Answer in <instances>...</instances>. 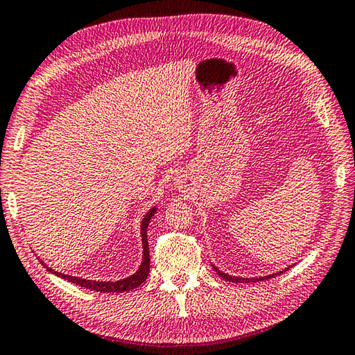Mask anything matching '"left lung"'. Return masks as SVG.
Here are the masks:
<instances>
[{"instance_id":"1","label":"left lung","mask_w":355,"mask_h":355,"mask_svg":"<svg viewBox=\"0 0 355 355\" xmlns=\"http://www.w3.org/2000/svg\"><path fill=\"white\" fill-rule=\"evenodd\" d=\"M211 266H212V268H214V272H216L218 276H222V278H223L225 281H230V282H257V281L270 279V278H275L276 275L286 272V270L290 268V266H288V267H286L284 270H279V272H276V273H270V275H266V276H254V278H242V276H231V275H228V273H223L222 270H218V268L214 266V263H211Z\"/></svg>"}]
</instances>
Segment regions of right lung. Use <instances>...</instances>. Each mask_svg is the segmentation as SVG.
Segmentation results:
<instances>
[{
  "label": "right lung",
  "mask_w": 355,
  "mask_h": 355,
  "mask_svg": "<svg viewBox=\"0 0 355 355\" xmlns=\"http://www.w3.org/2000/svg\"><path fill=\"white\" fill-rule=\"evenodd\" d=\"M157 212V206H152V208L146 212V216L141 220V241H143V261H141V266L138 267L137 272L133 275L127 276L124 279L119 281H96V279H87V278H80V276H71L65 275L60 272H55L51 267H48L42 259L40 262L43 263V267H46L48 272H51L55 276H60V278L67 279L69 282H73L76 286L85 287L89 290H96V292H108V293H122V292H128V290H133L139 287L143 282L147 279L149 276V270H150V256H149V243H147V228H149V223L152 220V217L155 216Z\"/></svg>",
  "instance_id": "obj_1"
}]
</instances>
